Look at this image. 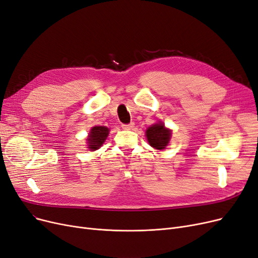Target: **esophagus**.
Masks as SVG:
<instances>
[{
    "label": "esophagus",
    "mask_w": 258,
    "mask_h": 258,
    "mask_svg": "<svg viewBox=\"0 0 258 258\" xmlns=\"http://www.w3.org/2000/svg\"><path fill=\"white\" fill-rule=\"evenodd\" d=\"M134 125H135V124L133 123V122H131V123H128V124H122V128H123V130H133V127H134Z\"/></svg>",
    "instance_id": "34e87169"
}]
</instances>
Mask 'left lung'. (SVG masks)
I'll return each mask as SVG.
<instances>
[{
	"mask_svg": "<svg viewBox=\"0 0 258 258\" xmlns=\"http://www.w3.org/2000/svg\"><path fill=\"white\" fill-rule=\"evenodd\" d=\"M171 132L165 127L163 123H157L147 130V138L150 146L157 150H163L170 140Z\"/></svg>",
	"mask_w": 258,
	"mask_h": 258,
	"instance_id": "1",
	"label": "left lung"
}]
</instances>
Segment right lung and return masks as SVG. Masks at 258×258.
<instances>
[{
    "mask_svg": "<svg viewBox=\"0 0 258 258\" xmlns=\"http://www.w3.org/2000/svg\"><path fill=\"white\" fill-rule=\"evenodd\" d=\"M108 128L105 126H94L91 128L88 136V148L90 150H98L108 136Z\"/></svg>",
    "mask_w": 258,
    "mask_h": 258,
    "instance_id": "right-lung-1",
    "label": "right lung"
}]
</instances>
